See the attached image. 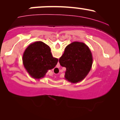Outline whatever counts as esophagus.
I'll return each instance as SVG.
<instances>
[{
    "instance_id": "obj_1",
    "label": "esophagus",
    "mask_w": 120,
    "mask_h": 120,
    "mask_svg": "<svg viewBox=\"0 0 120 120\" xmlns=\"http://www.w3.org/2000/svg\"><path fill=\"white\" fill-rule=\"evenodd\" d=\"M56 69H57V68H56Z\"/></svg>"
}]
</instances>
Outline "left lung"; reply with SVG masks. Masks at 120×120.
<instances>
[{
  "mask_svg": "<svg viewBox=\"0 0 120 120\" xmlns=\"http://www.w3.org/2000/svg\"><path fill=\"white\" fill-rule=\"evenodd\" d=\"M93 56L90 49L83 42H73L65 47L59 59L61 66L66 68L65 79L71 83L81 82L90 71Z\"/></svg>",
  "mask_w": 120,
  "mask_h": 120,
  "instance_id": "obj_1",
  "label": "left lung"
}]
</instances>
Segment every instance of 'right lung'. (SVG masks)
<instances>
[{"mask_svg": "<svg viewBox=\"0 0 120 120\" xmlns=\"http://www.w3.org/2000/svg\"><path fill=\"white\" fill-rule=\"evenodd\" d=\"M57 61L58 59L52 56L49 47L42 41L30 44L22 56L25 68L35 79L43 78L49 70L55 67Z\"/></svg>", "mask_w": 120, "mask_h": 120, "instance_id": "obj_1", "label": "right lung"}]
</instances>
